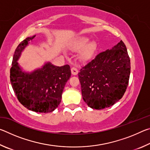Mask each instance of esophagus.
Wrapping results in <instances>:
<instances>
[{
    "label": "esophagus",
    "instance_id": "34e87169",
    "mask_svg": "<svg viewBox=\"0 0 150 150\" xmlns=\"http://www.w3.org/2000/svg\"><path fill=\"white\" fill-rule=\"evenodd\" d=\"M71 73H72V75H76L78 74V70L76 67H72L71 69Z\"/></svg>",
    "mask_w": 150,
    "mask_h": 150
}]
</instances>
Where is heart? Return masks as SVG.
I'll return each mask as SVG.
<instances>
[{
	"mask_svg": "<svg viewBox=\"0 0 150 150\" xmlns=\"http://www.w3.org/2000/svg\"><path fill=\"white\" fill-rule=\"evenodd\" d=\"M89 37L80 35L73 39L68 46L73 51L81 50L79 56L83 60L88 61L95 57L98 44L95 41L89 42Z\"/></svg>",
	"mask_w": 150,
	"mask_h": 150,
	"instance_id": "heart-1",
	"label": "heart"
}]
</instances>
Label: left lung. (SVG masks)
<instances>
[{"instance_id":"left-lung-1","label":"left lung","mask_w":150,"mask_h":150,"mask_svg":"<svg viewBox=\"0 0 150 150\" xmlns=\"http://www.w3.org/2000/svg\"><path fill=\"white\" fill-rule=\"evenodd\" d=\"M130 74V57L121 40L81 68L78 76L83 100L96 110L113 105L126 92Z\"/></svg>"}]
</instances>
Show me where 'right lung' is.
Instances as JSON below:
<instances>
[{
	"label": "right lung",
	"instance_id": "1",
	"mask_svg": "<svg viewBox=\"0 0 150 150\" xmlns=\"http://www.w3.org/2000/svg\"><path fill=\"white\" fill-rule=\"evenodd\" d=\"M35 36L27 38L15 50L10 72L11 83L18 100L24 107L36 112H51L59 105L71 73L69 65L58 67L50 62L32 72L22 71L17 62Z\"/></svg>",
	"mask_w": 150,
	"mask_h": 150
}]
</instances>
